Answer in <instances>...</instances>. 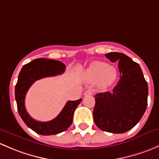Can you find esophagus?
I'll use <instances>...</instances> for the list:
<instances>
[{
    "label": "esophagus",
    "instance_id": "34e87169",
    "mask_svg": "<svg viewBox=\"0 0 159 159\" xmlns=\"http://www.w3.org/2000/svg\"><path fill=\"white\" fill-rule=\"evenodd\" d=\"M93 92L92 89H88V90H86V92L84 93V96H91V95H93Z\"/></svg>",
    "mask_w": 159,
    "mask_h": 159
}]
</instances>
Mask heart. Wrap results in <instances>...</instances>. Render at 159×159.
Here are the masks:
<instances>
[{"instance_id": "heart-1", "label": "heart", "mask_w": 159, "mask_h": 159, "mask_svg": "<svg viewBox=\"0 0 159 159\" xmlns=\"http://www.w3.org/2000/svg\"><path fill=\"white\" fill-rule=\"evenodd\" d=\"M85 78L89 82L98 80L99 87L106 88L115 82L117 76L116 69L101 61H94L90 63L85 71Z\"/></svg>"}]
</instances>
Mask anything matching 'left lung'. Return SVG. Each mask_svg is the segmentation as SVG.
I'll return each mask as SVG.
<instances>
[{"instance_id":"obj_1","label":"left lung","mask_w":159,"mask_h":159,"mask_svg":"<svg viewBox=\"0 0 159 159\" xmlns=\"http://www.w3.org/2000/svg\"><path fill=\"white\" fill-rule=\"evenodd\" d=\"M106 57L118 62L120 80L112 93L95 96L93 119L99 129L112 133H124L133 128L147 108L148 89L142 69L130 57L112 52Z\"/></svg>"}]
</instances>
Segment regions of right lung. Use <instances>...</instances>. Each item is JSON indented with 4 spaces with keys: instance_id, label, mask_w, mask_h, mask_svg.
Returning a JSON list of instances; mask_svg holds the SVG:
<instances>
[{
    "instance_id": "obj_1",
    "label": "right lung",
    "mask_w": 159,
    "mask_h": 159,
    "mask_svg": "<svg viewBox=\"0 0 159 159\" xmlns=\"http://www.w3.org/2000/svg\"><path fill=\"white\" fill-rule=\"evenodd\" d=\"M65 69L66 66L58 60L39 58L24 65L19 73L15 86V99L19 115L29 128L40 135H56L67 130L73 122L75 109L81 102L82 99L68 101L63 110L53 120L39 122L33 119L26 110L24 102L26 94L35 81L62 74L64 73Z\"/></svg>"
}]
</instances>
